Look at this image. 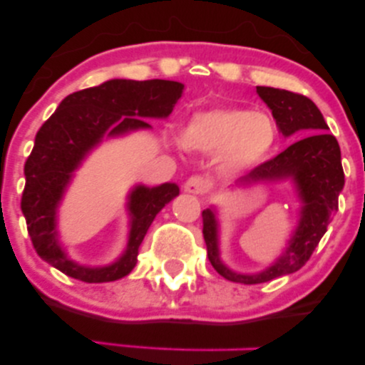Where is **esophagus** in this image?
I'll return each instance as SVG.
<instances>
[{"label":"esophagus","mask_w":365,"mask_h":365,"mask_svg":"<svg viewBox=\"0 0 365 365\" xmlns=\"http://www.w3.org/2000/svg\"><path fill=\"white\" fill-rule=\"evenodd\" d=\"M211 185H212L211 180H209L207 177H204V175H194V177H190L187 180L183 188H185V192H188V194L204 195L209 188H211Z\"/></svg>","instance_id":"34e87169"}]
</instances>
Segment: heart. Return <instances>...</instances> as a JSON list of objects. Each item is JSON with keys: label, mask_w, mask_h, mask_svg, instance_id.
<instances>
[{"label": "heart", "mask_w": 365, "mask_h": 365, "mask_svg": "<svg viewBox=\"0 0 365 365\" xmlns=\"http://www.w3.org/2000/svg\"><path fill=\"white\" fill-rule=\"evenodd\" d=\"M278 139V127L267 113L244 108H211L190 116L180 133L183 148L220 153L225 171H244L267 158Z\"/></svg>", "instance_id": "1"}]
</instances>
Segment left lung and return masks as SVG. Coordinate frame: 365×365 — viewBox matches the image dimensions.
<instances>
[{
	"label": "left lung",
	"mask_w": 365,
	"mask_h": 365,
	"mask_svg": "<svg viewBox=\"0 0 365 365\" xmlns=\"http://www.w3.org/2000/svg\"><path fill=\"white\" fill-rule=\"evenodd\" d=\"M257 94L269 106L276 125L284 137L297 132L311 133L293 142L278 156L255 166L237 182V185L274 180H292L295 183L302 200L300 221L284 254L276 259L273 266L257 274H240L228 269L220 259L215 211H202V233L212 267L230 282L244 284L266 283L299 271L311 259L314 249L328 230L331 217L338 211V195L345 185L340 145L329 132H326L328 125L316 104L302 94L273 87H257Z\"/></svg>",
	"instance_id": "left-lung-1"
}]
</instances>
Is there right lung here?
<instances>
[{
  "label": "right lung",
  "mask_w": 365,
  "mask_h": 365,
  "mask_svg": "<svg viewBox=\"0 0 365 365\" xmlns=\"http://www.w3.org/2000/svg\"><path fill=\"white\" fill-rule=\"evenodd\" d=\"M183 91L173 81H125L113 78L66 96L36 135L34 149L25 161L22 212L27 232L41 259L66 276L86 283H106L123 278L135 267L139 247L154 217L178 195L175 183L139 185L128 200L130 237L125 252L104 267H87L70 261L58 244L56 209L72 173L103 137L149 128L145 118H166Z\"/></svg>",
  "instance_id": "1"
}]
</instances>
